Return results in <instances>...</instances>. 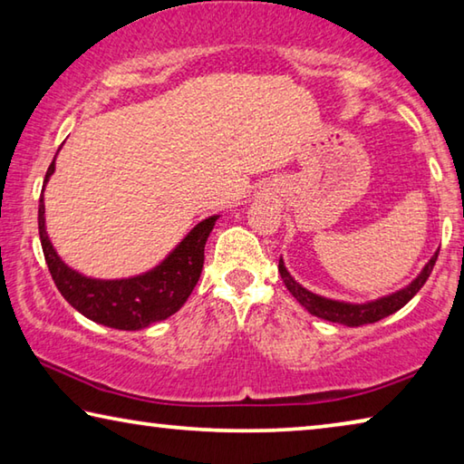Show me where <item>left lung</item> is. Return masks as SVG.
Here are the masks:
<instances>
[{
  "instance_id": "8db88e82",
  "label": "left lung",
  "mask_w": 464,
  "mask_h": 464,
  "mask_svg": "<svg viewBox=\"0 0 464 464\" xmlns=\"http://www.w3.org/2000/svg\"><path fill=\"white\" fill-rule=\"evenodd\" d=\"M436 260H438V251L430 257V262L423 266L420 276L415 278L411 285H407L405 288L397 290V293H392V295L376 298V301L360 303V304L334 301V298L319 296L315 293H311V290L303 288L293 276H290L288 270L285 268V262H282V257L278 262V272H280L282 280H285L286 288L290 290V295H293L296 301L311 313V315L321 317L325 321H332V324H342V325H348V327H360V325H366V324H374V321H381L384 317L392 315V313L399 311L401 307H405V304L420 293V288L426 285V280L430 278L431 270H434Z\"/></svg>"
}]
</instances>
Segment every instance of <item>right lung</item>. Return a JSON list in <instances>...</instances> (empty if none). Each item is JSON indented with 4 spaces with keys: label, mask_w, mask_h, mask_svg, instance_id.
Segmentation results:
<instances>
[{
    "label": "right lung",
    "mask_w": 464,
    "mask_h": 464,
    "mask_svg": "<svg viewBox=\"0 0 464 464\" xmlns=\"http://www.w3.org/2000/svg\"><path fill=\"white\" fill-rule=\"evenodd\" d=\"M53 171L54 160L46 169L44 186ZM217 218L218 215L208 217L196 225L182 243L153 270L132 278L98 280L83 276L61 262L44 229L43 196L38 204V233H41L43 254L59 293L82 315L106 327L124 329V332H135V329L168 319L188 301L200 278L204 246Z\"/></svg>",
    "instance_id": "add662e5"
}]
</instances>
